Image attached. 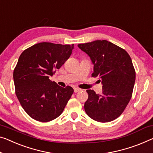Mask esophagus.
Segmentation results:
<instances>
[{
    "label": "esophagus",
    "mask_w": 153,
    "mask_h": 153,
    "mask_svg": "<svg viewBox=\"0 0 153 153\" xmlns=\"http://www.w3.org/2000/svg\"><path fill=\"white\" fill-rule=\"evenodd\" d=\"M74 91L75 93H76V92H79V91H81V90L78 88H74Z\"/></svg>",
    "instance_id": "1"
}]
</instances>
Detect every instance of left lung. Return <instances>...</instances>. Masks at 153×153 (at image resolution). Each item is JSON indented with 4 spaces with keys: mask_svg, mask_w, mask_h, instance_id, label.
Wrapping results in <instances>:
<instances>
[{
    "mask_svg": "<svg viewBox=\"0 0 153 153\" xmlns=\"http://www.w3.org/2000/svg\"><path fill=\"white\" fill-rule=\"evenodd\" d=\"M94 64L93 77L102 81V91L96 94L88 90L84 105L88 116L100 123L114 120L123 114L132 96L135 70L124 49L107 40L78 44Z\"/></svg>",
    "mask_w": 153,
    "mask_h": 153,
    "instance_id": "1",
    "label": "left lung"
}]
</instances>
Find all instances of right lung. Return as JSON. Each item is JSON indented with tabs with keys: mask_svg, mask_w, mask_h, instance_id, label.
<instances>
[{
	"mask_svg": "<svg viewBox=\"0 0 153 153\" xmlns=\"http://www.w3.org/2000/svg\"><path fill=\"white\" fill-rule=\"evenodd\" d=\"M74 44L41 42L25 50L13 70L16 94L26 113L33 119L47 123L57 118L74 92L49 79L68 60Z\"/></svg>",
	"mask_w": 153,
	"mask_h": 153,
	"instance_id": "obj_1",
	"label": "right lung"
}]
</instances>
